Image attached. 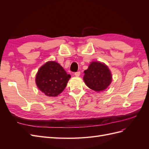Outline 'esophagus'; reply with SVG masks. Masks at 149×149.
Instances as JSON below:
<instances>
[{"label":"esophagus","instance_id":"esophagus-1","mask_svg":"<svg viewBox=\"0 0 149 149\" xmlns=\"http://www.w3.org/2000/svg\"><path fill=\"white\" fill-rule=\"evenodd\" d=\"M74 75L76 76V77H78V76L80 75V71H78L74 73Z\"/></svg>","mask_w":149,"mask_h":149}]
</instances>
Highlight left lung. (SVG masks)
<instances>
[{
    "mask_svg": "<svg viewBox=\"0 0 149 149\" xmlns=\"http://www.w3.org/2000/svg\"><path fill=\"white\" fill-rule=\"evenodd\" d=\"M83 80L87 86L94 91L100 92L106 89L112 81L111 71L104 63L93 61L84 71Z\"/></svg>",
    "mask_w": 149,
    "mask_h": 149,
    "instance_id": "left-lung-1",
    "label": "left lung"
}]
</instances>
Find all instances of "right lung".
I'll use <instances>...</instances> for the list:
<instances>
[{
    "mask_svg": "<svg viewBox=\"0 0 149 149\" xmlns=\"http://www.w3.org/2000/svg\"><path fill=\"white\" fill-rule=\"evenodd\" d=\"M71 78L56 61H48L40 67L35 78L38 88L46 96L55 97L66 88Z\"/></svg>",
    "mask_w": 149,
    "mask_h": 149,
    "instance_id": "obj_1",
    "label": "right lung"
}]
</instances>
